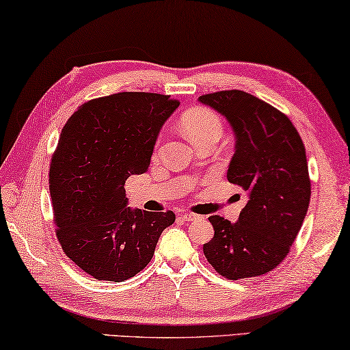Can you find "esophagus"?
Listing matches in <instances>:
<instances>
[{
	"mask_svg": "<svg viewBox=\"0 0 350 350\" xmlns=\"http://www.w3.org/2000/svg\"><path fill=\"white\" fill-rule=\"evenodd\" d=\"M181 218L185 219V221H195V219H200L201 217L197 215V213H189V212H185L181 213Z\"/></svg>",
	"mask_w": 350,
	"mask_h": 350,
	"instance_id": "esophagus-1",
	"label": "esophagus"
}]
</instances>
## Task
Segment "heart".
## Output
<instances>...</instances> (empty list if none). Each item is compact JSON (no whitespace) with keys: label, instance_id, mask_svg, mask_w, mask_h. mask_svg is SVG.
<instances>
[{"label":"heart","instance_id":"heart-1","mask_svg":"<svg viewBox=\"0 0 350 350\" xmlns=\"http://www.w3.org/2000/svg\"><path fill=\"white\" fill-rule=\"evenodd\" d=\"M180 122L185 133L195 144L207 137H221L223 124L217 112L204 106H195L185 110L180 116ZM159 144L157 141L155 149Z\"/></svg>","mask_w":350,"mask_h":350}]
</instances>
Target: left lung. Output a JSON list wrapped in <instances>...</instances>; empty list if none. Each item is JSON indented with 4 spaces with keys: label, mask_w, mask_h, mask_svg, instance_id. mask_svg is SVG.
<instances>
[{
    "label": "left lung",
    "mask_w": 350,
    "mask_h": 350,
    "mask_svg": "<svg viewBox=\"0 0 350 350\" xmlns=\"http://www.w3.org/2000/svg\"><path fill=\"white\" fill-rule=\"evenodd\" d=\"M235 132L237 149L228 180L249 193L235 224L209 217L213 238L203 246L207 261L228 280L260 277L291 252L310 201L303 139L287 116L243 90L200 96Z\"/></svg>",
    "instance_id": "1"
}]
</instances>
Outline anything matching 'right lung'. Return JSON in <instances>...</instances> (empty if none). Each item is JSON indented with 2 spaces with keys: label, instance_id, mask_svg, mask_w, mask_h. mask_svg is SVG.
I'll list each match as a JSON object with an SVG mask.
<instances>
[{
  "label": "right lung",
  "instance_id": "obj_1",
  "mask_svg": "<svg viewBox=\"0 0 350 350\" xmlns=\"http://www.w3.org/2000/svg\"><path fill=\"white\" fill-rule=\"evenodd\" d=\"M170 95L121 92L95 98L67 120L49 169L55 234L64 254L96 280L124 281L149 265L175 213L131 211L126 180L144 174Z\"/></svg>",
  "mask_w": 350,
  "mask_h": 350
}]
</instances>
